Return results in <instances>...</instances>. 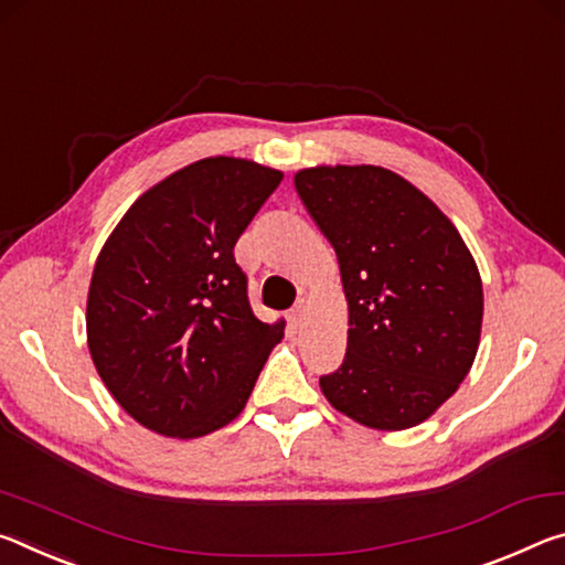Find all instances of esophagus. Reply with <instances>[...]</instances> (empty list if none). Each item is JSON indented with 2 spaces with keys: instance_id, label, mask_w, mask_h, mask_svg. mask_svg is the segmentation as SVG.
<instances>
[{
  "instance_id": "1",
  "label": "esophagus",
  "mask_w": 565,
  "mask_h": 565,
  "mask_svg": "<svg viewBox=\"0 0 565 565\" xmlns=\"http://www.w3.org/2000/svg\"><path fill=\"white\" fill-rule=\"evenodd\" d=\"M305 312H308V305H305V300H300L298 305H295V308L290 310V316H288V320H290V326H295L298 328L300 322L305 320Z\"/></svg>"
}]
</instances>
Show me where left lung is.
<instances>
[{
	"label": "left lung",
	"instance_id": "left-lung-1",
	"mask_svg": "<svg viewBox=\"0 0 565 565\" xmlns=\"http://www.w3.org/2000/svg\"><path fill=\"white\" fill-rule=\"evenodd\" d=\"M295 190L335 247L348 350L320 387L375 430L430 418L473 365L483 285L456 225L408 180L373 164L295 174Z\"/></svg>",
	"mask_w": 565,
	"mask_h": 565
}]
</instances>
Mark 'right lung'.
Wrapping results in <instances>:
<instances>
[{
  "label": "right lung",
  "mask_w": 565,
  "mask_h": 565,
  "mask_svg": "<svg viewBox=\"0 0 565 565\" xmlns=\"http://www.w3.org/2000/svg\"><path fill=\"white\" fill-rule=\"evenodd\" d=\"M282 172L205 157L154 184L97 257L87 345L115 401L160 436L235 420L285 322L257 320L235 243Z\"/></svg>",
  "instance_id": "obj_1"
}]
</instances>
